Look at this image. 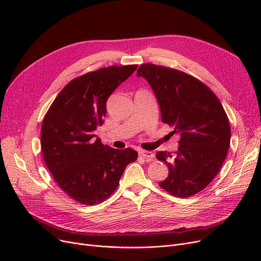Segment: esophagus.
<instances>
[{
  "label": "esophagus",
  "instance_id": "obj_1",
  "mask_svg": "<svg viewBox=\"0 0 261 261\" xmlns=\"http://www.w3.org/2000/svg\"><path fill=\"white\" fill-rule=\"evenodd\" d=\"M140 155L147 159V161H152V159L154 158V153H152L151 151H146V150H140Z\"/></svg>",
  "mask_w": 261,
  "mask_h": 261
}]
</instances>
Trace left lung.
<instances>
[{"instance_id": "left-lung-1", "label": "left lung", "mask_w": 261, "mask_h": 261, "mask_svg": "<svg viewBox=\"0 0 261 261\" xmlns=\"http://www.w3.org/2000/svg\"><path fill=\"white\" fill-rule=\"evenodd\" d=\"M138 76L151 86L164 123L180 135L174 153L158 152L169 173L160 187L182 199L206 187L220 171L230 143V127L215 93L196 77L175 68L144 63Z\"/></svg>"}]
</instances>
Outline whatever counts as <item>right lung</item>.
<instances>
[{
    "label": "right lung",
    "instance_id": "1",
    "mask_svg": "<svg viewBox=\"0 0 261 261\" xmlns=\"http://www.w3.org/2000/svg\"><path fill=\"white\" fill-rule=\"evenodd\" d=\"M136 67L112 65L74 78L44 115L40 141L44 162L59 187L78 203L96 205L107 200L128 164L138 159L131 148L114 149L95 139L109 96Z\"/></svg>",
    "mask_w": 261,
    "mask_h": 261
}]
</instances>
